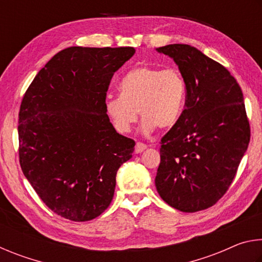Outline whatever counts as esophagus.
<instances>
[{"instance_id":"34e87169","label":"esophagus","mask_w":262,"mask_h":262,"mask_svg":"<svg viewBox=\"0 0 262 262\" xmlns=\"http://www.w3.org/2000/svg\"><path fill=\"white\" fill-rule=\"evenodd\" d=\"M145 149H147V145L143 144V143H141V142H137L136 145H135V152H136V154L143 152Z\"/></svg>"}]
</instances>
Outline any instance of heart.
<instances>
[{
  "instance_id": "1",
  "label": "heart",
  "mask_w": 262,
  "mask_h": 262,
  "mask_svg": "<svg viewBox=\"0 0 262 262\" xmlns=\"http://www.w3.org/2000/svg\"><path fill=\"white\" fill-rule=\"evenodd\" d=\"M120 96L107 97L105 111L117 132L132 129L137 120L142 132L151 133L155 128L173 127L181 117L186 100V82L176 69L137 67L128 72L119 83Z\"/></svg>"
}]
</instances>
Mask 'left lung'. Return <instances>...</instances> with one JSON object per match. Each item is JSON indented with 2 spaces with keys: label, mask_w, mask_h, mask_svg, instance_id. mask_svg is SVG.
<instances>
[{
  "label": "left lung",
  "mask_w": 262,
  "mask_h": 262,
  "mask_svg": "<svg viewBox=\"0 0 262 262\" xmlns=\"http://www.w3.org/2000/svg\"><path fill=\"white\" fill-rule=\"evenodd\" d=\"M156 51L173 59L187 94L180 119L162 139L157 192L180 211L207 209L228 190L250 142L242 89L198 48L173 43Z\"/></svg>",
  "instance_id": "1"
}]
</instances>
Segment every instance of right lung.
<instances>
[{
    "label": "right lung",
    "mask_w": 262,
    "mask_h": 262,
    "mask_svg": "<svg viewBox=\"0 0 262 262\" xmlns=\"http://www.w3.org/2000/svg\"><path fill=\"white\" fill-rule=\"evenodd\" d=\"M135 48L69 47L37 74L18 119L19 163L55 214L75 222L98 217L112 201L115 177L135 142L117 133L105 111L114 73Z\"/></svg>",
    "instance_id": "obj_1"
}]
</instances>
